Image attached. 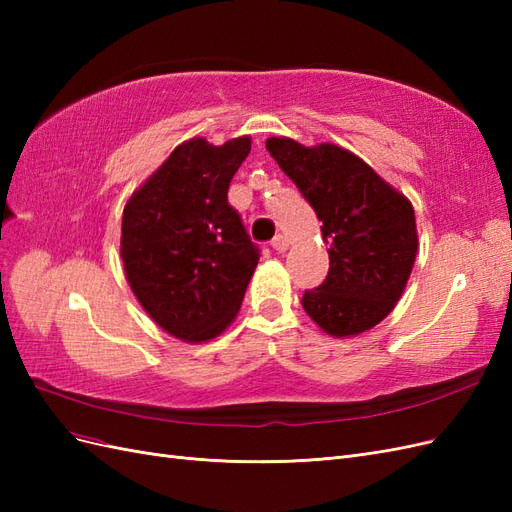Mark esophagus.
<instances>
[{
	"label": "esophagus",
	"instance_id": "1",
	"mask_svg": "<svg viewBox=\"0 0 512 512\" xmlns=\"http://www.w3.org/2000/svg\"><path fill=\"white\" fill-rule=\"evenodd\" d=\"M271 245H273L275 252H286V250H288V239H286L284 235H277V237L271 241Z\"/></svg>",
	"mask_w": 512,
	"mask_h": 512
}]
</instances>
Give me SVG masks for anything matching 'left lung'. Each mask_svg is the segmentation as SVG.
I'll return each instance as SVG.
<instances>
[{
	"label": "left lung",
	"instance_id": "8db88e82",
	"mask_svg": "<svg viewBox=\"0 0 512 512\" xmlns=\"http://www.w3.org/2000/svg\"><path fill=\"white\" fill-rule=\"evenodd\" d=\"M267 151L322 222L329 275L303 309L331 337H354L393 312L418 250L414 207L374 168L335 143L267 138Z\"/></svg>",
	"mask_w": 512,
	"mask_h": 512
}]
</instances>
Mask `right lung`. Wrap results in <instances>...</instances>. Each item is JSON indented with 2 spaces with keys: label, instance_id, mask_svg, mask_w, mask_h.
Instances as JSON below:
<instances>
[{
  "label": "right lung",
  "instance_id": "right-lung-1",
  "mask_svg": "<svg viewBox=\"0 0 512 512\" xmlns=\"http://www.w3.org/2000/svg\"><path fill=\"white\" fill-rule=\"evenodd\" d=\"M250 149V136L183 141L123 207L126 280L147 316L181 342L222 335L258 265V247L228 205L230 179Z\"/></svg>",
  "mask_w": 512,
  "mask_h": 512
}]
</instances>
